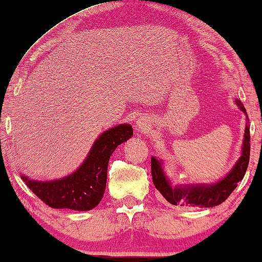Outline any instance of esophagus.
<instances>
[{
  "instance_id": "esophagus-1",
  "label": "esophagus",
  "mask_w": 262,
  "mask_h": 262,
  "mask_svg": "<svg viewBox=\"0 0 262 262\" xmlns=\"http://www.w3.org/2000/svg\"><path fill=\"white\" fill-rule=\"evenodd\" d=\"M149 128H150L149 120L145 119V118H139L137 123H136V130L139 132H145L146 130H149Z\"/></svg>"
}]
</instances>
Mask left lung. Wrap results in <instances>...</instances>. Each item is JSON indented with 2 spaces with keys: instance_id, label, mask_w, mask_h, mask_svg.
Instances as JSON below:
<instances>
[{
  "instance_id": "obj_1",
  "label": "left lung",
  "mask_w": 262,
  "mask_h": 262,
  "mask_svg": "<svg viewBox=\"0 0 262 262\" xmlns=\"http://www.w3.org/2000/svg\"><path fill=\"white\" fill-rule=\"evenodd\" d=\"M236 103L239 106L243 112L246 108L243 107L239 100H236ZM248 118V117H247ZM249 121V120H248ZM250 155V134L249 127L246 126L245 141H243L242 156L236 163L230 173L223 180L213 185H195V186H182V187H171L169 181L164 177V173L161 167V163L155 157H151V175L152 182L156 189H159L163 198L170 203L171 205L187 206V207H212L218 204H222L232 191L237 187V184L245 177L247 168L249 163Z\"/></svg>"
}]
</instances>
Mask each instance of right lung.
<instances>
[{
  "mask_svg": "<svg viewBox=\"0 0 262 262\" xmlns=\"http://www.w3.org/2000/svg\"><path fill=\"white\" fill-rule=\"evenodd\" d=\"M131 125L123 124L107 130L96 139L84 163L60 180L33 181L21 175L27 187L53 209L88 211L101 202L106 188L110 157L121 143L132 137Z\"/></svg>",
  "mask_w": 262,
  "mask_h": 262,
  "instance_id": "obj_1",
  "label": "right lung"
}]
</instances>
